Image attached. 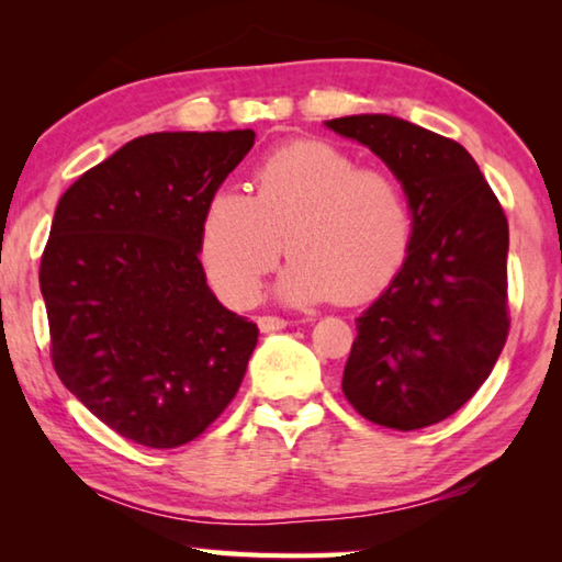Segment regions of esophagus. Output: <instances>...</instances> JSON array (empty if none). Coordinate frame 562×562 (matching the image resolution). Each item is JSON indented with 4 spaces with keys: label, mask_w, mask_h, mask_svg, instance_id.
Returning a JSON list of instances; mask_svg holds the SVG:
<instances>
[{
    "label": "esophagus",
    "mask_w": 562,
    "mask_h": 562,
    "mask_svg": "<svg viewBox=\"0 0 562 562\" xmlns=\"http://www.w3.org/2000/svg\"><path fill=\"white\" fill-rule=\"evenodd\" d=\"M288 325H290V322H288V319H282V317H270V315H265V317H260V319H258V327H260V331H278V329H284Z\"/></svg>",
    "instance_id": "esophagus-1"
}]
</instances>
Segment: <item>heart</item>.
<instances>
[{
    "instance_id": "b5f03b06",
    "label": "heart",
    "mask_w": 562,
    "mask_h": 562,
    "mask_svg": "<svg viewBox=\"0 0 562 562\" xmlns=\"http://www.w3.org/2000/svg\"><path fill=\"white\" fill-rule=\"evenodd\" d=\"M412 237V207L394 176L364 170L327 140H292L258 166L255 195L243 188L211 195L201 260L213 290L247 307L288 245L294 258L278 282L284 302L357 304L392 284Z\"/></svg>"
}]
</instances>
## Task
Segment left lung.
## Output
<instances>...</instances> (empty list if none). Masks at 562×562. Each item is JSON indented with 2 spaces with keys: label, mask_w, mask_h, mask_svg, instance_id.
I'll return each mask as SVG.
<instances>
[{
  "label": "left lung",
  "mask_w": 562,
  "mask_h": 562,
  "mask_svg": "<svg viewBox=\"0 0 562 562\" xmlns=\"http://www.w3.org/2000/svg\"><path fill=\"white\" fill-rule=\"evenodd\" d=\"M402 183L414 217L404 268L357 319L341 392L386 429L459 412L508 337V221L469 150L386 113L327 121Z\"/></svg>",
  "instance_id": "left-lung-1"
}]
</instances>
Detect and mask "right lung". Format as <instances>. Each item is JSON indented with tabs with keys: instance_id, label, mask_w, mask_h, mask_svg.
<instances>
[{
	"instance_id": "1",
	"label": "right lung",
	"mask_w": 562,
	"mask_h": 562,
	"mask_svg": "<svg viewBox=\"0 0 562 562\" xmlns=\"http://www.w3.org/2000/svg\"><path fill=\"white\" fill-rule=\"evenodd\" d=\"M252 144L250 128L148 133L56 205L40 268L54 369L148 449L201 436L258 345V325L217 302L198 258L205 205Z\"/></svg>"
}]
</instances>
